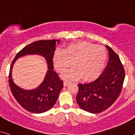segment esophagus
Listing matches in <instances>:
<instances>
[{"label":"esophagus","mask_w":135,"mask_h":135,"mask_svg":"<svg viewBox=\"0 0 135 135\" xmlns=\"http://www.w3.org/2000/svg\"><path fill=\"white\" fill-rule=\"evenodd\" d=\"M70 83V81H68V80H65L64 81V85L65 87V86H67Z\"/></svg>","instance_id":"34e87169"}]
</instances>
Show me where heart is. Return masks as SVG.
<instances>
[{
	"label": "heart",
	"instance_id": "b5f03b06",
	"mask_svg": "<svg viewBox=\"0 0 135 135\" xmlns=\"http://www.w3.org/2000/svg\"><path fill=\"white\" fill-rule=\"evenodd\" d=\"M107 53L102 46L87 42L70 44L64 50H56L53 57L55 67L59 73H64L70 67L74 69L65 74L70 79H91L103 69Z\"/></svg>",
	"mask_w": 135,
	"mask_h": 135
}]
</instances>
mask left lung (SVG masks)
<instances>
[{
	"instance_id": "1",
	"label": "left lung",
	"mask_w": 135,
	"mask_h": 135,
	"mask_svg": "<svg viewBox=\"0 0 135 135\" xmlns=\"http://www.w3.org/2000/svg\"><path fill=\"white\" fill-rule=\"evenodd\" d=\"M109 61L99 77L90 83L79 84L76 101L82 109L99 113L109 108L121 92L125 70L119 56L109 46Z\"/></svg>"
}]
</instances>
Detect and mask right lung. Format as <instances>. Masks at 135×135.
Segmentation results:
<instances>
[{"label": "right lung", "instance_id": "obj_1", "mask_svg": "<svg viewBox=\"0 0 135 135\" xmlns=\"http://www.w3.org/2000/svg\"><path fill=\"white\" fill-rule=\"evenodd\" d=\"M59 40H40L31 43L18 52L10 66L8 82L12 94L23 108L34 113L48 111L56 104L60 91L64 87L63 80L53 70V56ZM37 54L43 55L47 61L49 70L45 79L39 88L25 90L16 86L11 78V70L15 60L21 56Z\"/></svg>", "mask_w": 135, "mask_h": 135}]
</instances>
